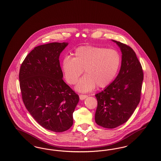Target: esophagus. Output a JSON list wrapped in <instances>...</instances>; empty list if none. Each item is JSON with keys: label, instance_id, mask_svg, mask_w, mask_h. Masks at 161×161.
Segmentation results:
<instances>
[{"label": "esophagus", "instance_id": "34e87169", "mask_svg": "<svg viewBox=\"0 0 161 161\" xmlns=\"http://www.w3.org/2000/svg\"><path fill=\"white\" fill-rule=\"evenodd\" d=\"M88 96L87 95H83V94H81L79 95V97H80V99L81 100H83L86 98Z\"/></svg>", "mask_w": 161, "mask_h": 161}]
</instances>
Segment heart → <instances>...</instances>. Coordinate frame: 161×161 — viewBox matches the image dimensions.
Instances as JSON below:
<instances>
[{
	"mask_svg": "<svg viewBox=\"0 0 161 161\" xmlns=\"http://www.w3.org/2000/svg\"><path fill=\"white\" fill-rule=\"evenodd\" d=\"M121 55L114 49L100 46H81L77 48L72 58L64 57L61 62V69L66 81L75 84L79 77H82L75 87L77 91L87 92L96 86L104 88L110 84L119 69Z\"/></svg>",
	"mask_w": 161,
	"mask_h": 161,
	"instance_id": "b5f03b06",
	"label": "heart"
}]
</instances>
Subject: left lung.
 <instances>
[{
    "instance_id": "1",
    "label": "left lung",
    "mask_w": 161,
    "mask_h": 161,
    "mask_svg": "<svg viewBox=\"0 0 161 161\" xmlns=\"http://www.w3.org/2000/svg\"><path fill=\"white\" fill-rule=\"evenodd\" d=\"M122 53L121 69L115 80L95 95L98 106L95 120L100 126L114 129L127 122L141 100L144 74L133 49L112 40Z\"/></svg>"
}]
</instances>
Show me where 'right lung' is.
<instances>
[{
  "label": "right lung",
  "mask_w": 161,
  "mask_h": 161,
  "mask_svg": "<svg viewBox=\"0 0 161 161\" xmlns=\"http://www.w3.org/2000/svg\"><path fill=\"white\" fill-rule=\"evenodd\" d=\"M68 43H50L34 47L19 72L23 103L31 116L47 130H68L79 97L63 80L59 57Z\"/></svg>",
  "instance_id": "obj_1"
}]
</instances>
